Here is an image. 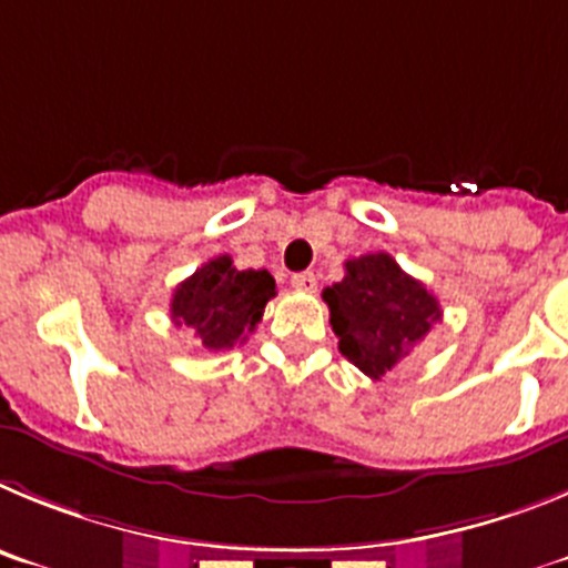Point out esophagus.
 <instances>
[{
  "label": "esophagus",
  "mask_w": 568,
  "mask_h": 568,
  "mask_svg": "<svg viewBox=\"0 0 568 568\" xmlns=\"http://www.w3.org/2000/svg\"><path fill=\"white\" fill-rule=\"evenodd\" d=\"M291 285H294L296 291H314L316 288V274L314 272L294 274V277H291Z\"/></svg>",
  "instance_id": "34e87169"
}]
</instances>
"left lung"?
I'll return each mask as SVG.
<instances>
[{"instance_id": "1", "label": "left lung", "mask_w": 568, "mask_h": 568, "mask_svg": "<svg viewBox=\"0 0 568 568\" xmlns=\"http://www.w3.org/2000/svg\"><path fill=\"white\" fill-rule=\"evenodd\" d=\"M339 351L365 376L382 379L430 334L442 305L385 252L347 260L345 277L322 291Z\"/></svg>"}]
</instances>
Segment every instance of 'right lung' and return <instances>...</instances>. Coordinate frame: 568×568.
Listing matches in <instances>:
<instances>
[{
    "mask_svg": "<svg viewBox=\"0 0 568 568\" xmlns=\"http://www.w3.org/2000/svg\"><path fill=\"white\" fill-rule=\"evenodd\" d=\"M277 294L265 268L237 272L229 254L209 260L172 294L170 314L175 325H186L206 351H229L246 339L263 320L265 303Z\"/></svg>",
    "mask_w": 568,
    "mask_h": 568,
    "instance_id": "right-lung-1",
    "label": "right lung"
}]
</instances>
